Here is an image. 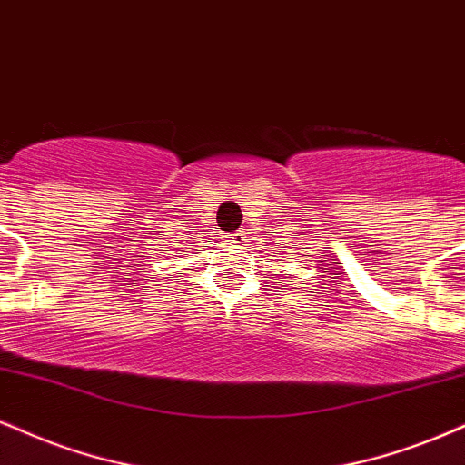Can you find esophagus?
Masks as SVG:
<instances>
[{"label":"esophagus","mask_w":465,"mask_h":465,"mask_svg":"<svg viewBox=\"0 0 465 465\" xmlns=\"http://www.w3.org/2000/svg\"><path fill=\"white\" fill-rule=\"evenodd\" d=\"M229 240H232V242H240V240H244V233L242 232H233L232 236H229Z\"/></svg>","instance_id":"esophagus-1"}]
</instances>
